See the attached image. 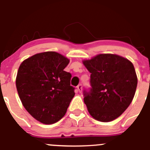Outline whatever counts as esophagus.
Returning a JSON list of instances; mask_svg holds the SVG:
<instances>
[{"label": "esophagus", "mask_w": 150, "mask_h": 150, "mask_svg": "<svg viewBox=\"0 0 150 150\" xmlns=\"http://www.w3.org/2000/svg\"><path fill=\"white\" fill-rule=\"evenodd\" d=\"M77 88H78V92L81 93V91H82V84H79V85L77 86Z\"/></svg>", "instance_id": "1"}]
</instances>
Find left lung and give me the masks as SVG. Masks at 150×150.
Segmentation results:
<instances>
[{"label": "left lung", "instance_id": "8db88e82", "mask_svg": "<svg viewBox=\"0 0 150 150\" xmlns=\"http://www.w3.org/2000/svg\"><path fill=\"white\" fill-rule=\"evenodd\" d=\"M91 73L89 90L84 89V103L90 115L100 122L120 117L131 103L137 87L133 64L115 54H100L83 62Z\"/></svg>", "mask_w": 150, "mask_h": 150}]
</instances>
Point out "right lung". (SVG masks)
<instances>
[{"label": "right lung", "instance_id": "right-lung-1", "mask_svg": "<svg viewBox=\"0 0 150 150\" xmlns=\"http://www.w3.org/2000/svg\"><path fill=\"white\" fill-rule=\"evenodd\" d=\"M69 60L53 51L33 55L22 62L16 86L29 114L45 125L53 124L66 114L75 95L72 75L64 71Z\"/></svg>", "mask_w": 150, "mask_h": 150}]
</instances>
